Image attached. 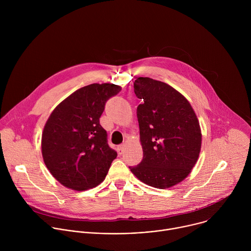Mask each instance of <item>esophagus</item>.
Listing matches in <instances>:
<instances>
[{
  "instance_id": "obj_1",
  "label": "esophagus",
  "mask_w": 251,
  "mask_h": 251,
  "mask_svg": "<svg viewBox=\"0 0 251 251\" xmlns=\"http://www.w3.org/2000/svg\"><path fill=\"white\" fill-rule=\"evenodd\" d=\"M124 147H125V144L123 143V144H120L118 147H117V151L119 154H122L123 151H124Z\"/></svg>"
}]
</instances>
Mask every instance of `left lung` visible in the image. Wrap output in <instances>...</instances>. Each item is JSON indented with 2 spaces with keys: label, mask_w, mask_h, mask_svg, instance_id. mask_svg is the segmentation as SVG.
I'll return each instance as SVG.
<instances>
[{
  "label": "left lung",
  "mask_w": 251,
  "mask_h": 251,
  "mask_svg": "<svg viewBox=\"0 0 251 251\" xmlns=\"http://www.w3.org/2000/svg\"><path fill=\"white\" fill-rule=\"evenodd\" d=\"M134 92L143 101L137 107L143 160L129 168L146 185L168 189L186 178L198 161L199 120L186 97L165 82L138 77Z\"/></svg>",
  "instance_id": "obj_1"
}]
</instances>
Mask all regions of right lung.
Listing matches in <instances>:
<instances>
[{
	"label": "right lung",
	"instance_id": "add662e5",
	"mask_svg": "<svg viewBox=\"0 0 251 251\" xmlns=\"http://www.w3.org/2000/svg\"><path fill=\"white\" fill-rule=\"evenodd\" d=\"M120 90L111 83L81 87L60 102L49 117L42 136L43 158L64 187L92 189L108 173L117 153L107 143L99 118L107 100Z\"/></svg>",
	"mask_w": 251,
	"mask_h": 251
}]
</instances>
